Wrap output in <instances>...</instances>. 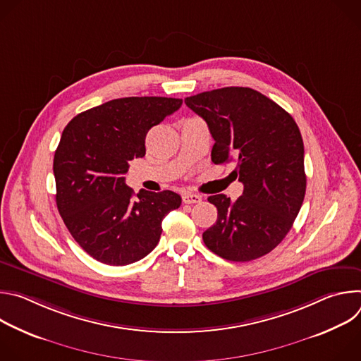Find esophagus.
<instances>
[{
  "instance_id": "1",
  "label": "esophagus",
  "mask_w": 361,
  "mask_h": 361,
  "mask_svg": "<svg viewBox=\"0 0 361 361\" xmlns=\"http://www.w3.org/2000/svg\"><path fill=\"white\" fill-rule=\"evenodd\" d=\"M201 201V195L194 194V192H184L183 194V202L185 204H195Z\"/></svg>"
}]
</instances>
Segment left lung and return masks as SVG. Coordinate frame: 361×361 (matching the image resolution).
Listing matches in <instances>:
<instances>
[{"instance_id":"left-lung-1","label":"left lung","mask_w":361,"mask_h":361,"mask_svg":"<svg viewBox=\"0 0 361 361\" xmlns=\"http://www.w3.org/2000/svg\"><path fill=\"white\" fill-rule=\"evenodd\" d=\"M214 138V164L235 161L244 190L235 201L210 195L217 207L204 244L230 262L269 254L290 231L304 200V144L293 117L262 92L226 87L184 99Z\"/></svg>"}]
</instances>
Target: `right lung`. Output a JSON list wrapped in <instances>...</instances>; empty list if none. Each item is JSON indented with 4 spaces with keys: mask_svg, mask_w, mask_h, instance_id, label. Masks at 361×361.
Returning <instances> with one entry per match:
<instances>
[{
    "mask_svg": "<svg viewBox=\"0 0 361 361\" xmlns=\"http://www.w3.org/2000/svg\"><path fill=\"white\" fill-rule=\"evenodd\" d=\"M183 104L180 98L126 97L75 116L54 156L56 201L64 224L92 259L127 266L160 241L163 219L180 207L170 190L137 195L128 161L145 156V135Z\"/></svg>",
    "mask_w": 361,
    "mask_h": 361,
    "instance_id": "right-lung-1",
    "label": "right lung"
}]
</instances>
